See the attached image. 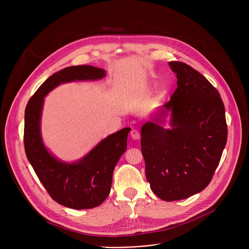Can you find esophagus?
I'll return each mask as SVG.
<instances>
[{
  "mask_svg": "<svg viewBox=\"0 0 249 249\" xmlns=\"http://www.w3.org/2000/svg\"><path fill=\"white\" fill-rule=\"evenodd\" d=\"M130 135H131V138H132L133 140H138V139H140V133H139V131L136 130V129H132L131 132H130Z\"/></svg>",
  "mask_w": 249,
  "mask_h": 249,
  "instance_id": "1",
  "label": "esophagus"
}]
</instances>
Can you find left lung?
<instances>
[{"mask_svg":"<svg viewBox=\"0 0 249 249\" xmlns=\"http://www.w3.org/2000/svg\"><path fill=\"white\" fill-rule=\"evenodd\" d=\"M177 89L141 128V150L152 191L161 200L186 199L205 189L227 144L228 127L219 91L189 65L168 63ZM169 113L170 128H164Z\"/></svg>","mask_w":249,"mask_h":249,"instance_id":"obj_1","label":"left lung"}]
</instances>
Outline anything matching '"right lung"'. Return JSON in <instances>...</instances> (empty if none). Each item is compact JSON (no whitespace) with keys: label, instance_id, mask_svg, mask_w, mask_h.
Returning a JSON list of instances; mask_svg holds the SVG:
<instances>
[{"label":"right lung","instance_id":"add662e5","mask_svg":"<svg viewBox=\"0 0 249 249\" xmlns=\"http://www.w3.org/2000/svg\"><path fill=\"white\" fill-rule=\"evenodd\" d=\"M105 71L93 66L67 67L49 77L29 99L24 114V149L28 161L51 198L76 210L99 206L109 195L115 165L127 148L130 128H123L103 140L84 158L65 162L45 147L40 130L44 97L61 84L96 81Z\"/></svg>","mask_w":249,"mask_h":249}]
</instances>
